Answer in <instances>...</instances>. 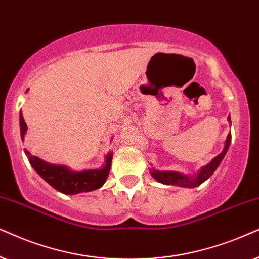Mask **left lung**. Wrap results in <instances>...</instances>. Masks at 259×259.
I'll list each match as a JSON object with an SVG mask.
<instances>
[{"instance_id": "8db88e82", "label": "left lung", "mask_w": 259, "mask_h": 259, "mask_svg": "<svg viewBox=\"0 0 259 259\" xmlns=\"http://www.w3.org/2000/svg\"><path fill=\"white\" fill-rule=\"evenodd\" d=\"M229 120H230V116H229ZM231 143V134L227 135V140L225 142V148L224 150L220 153L218 156H215L213 160L209 162L208 164H206L201 170L199 171V174L196 177H187V175L180 174V173H175V171H161V170H156L153 169L151 170V175L155 180H157L158 182H162L164 185H173V186H180V187H196V186L201 185L202 182L207 180V179L211 177V175L214 173L217 168L219 167L220 162L225 156L227 153V149H229Z\"/></svg>"}]
</instances>
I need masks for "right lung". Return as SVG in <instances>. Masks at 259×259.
<instances>
[{
    "label": "right lung",
    "mask_w": 259,
    "mask_h": 259,
    "mask_svg": "<svg viewBox=\"0 0 259 259\" xmlns=\"http://www.w3.org/2000/svg\"><path fill=\"white\" fill-rule=\"evenodd\" d=\"M20 130H21V139L23 141L27 132V124L25 123L22 113H20ZM25 153L32 167L36 170L37 174L41 175V178L45 179L51 186H53L57 191L71 195L102 187L108 178L112 161V154H109L106 156L105 165L102 169H90L75 173L67 169L65 165L47 163L37 156L30 155L27 149H25Z\"/></svg>",
    "instance_id": "1"
}]
</instances>
